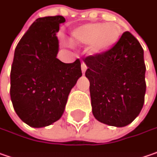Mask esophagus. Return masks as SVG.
<instances>
[{"mask_svg": "<svg viewBox=\"0 0 157 157\" xmlns=\"http://www.w3.org/2000/svg\"><path fill=\"white\" fill-rule=\"evenodd\" d=\"M81 67H82V74L84 75V74H85L86 69H87V66H86V64L84 63V62H82Z\"/></svg>", "mask_w": 157, "mask_h": 157, "instance_id": "obj_1", "label": "esophagus"}]
</instances>
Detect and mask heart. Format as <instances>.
I'll return each instance as SVG.
<instances>
[{
    "instance_id": "b5f03b06",
    "label": "heart",
    "mask_w": 157,
    "mask_h": 157,
    "mask_svg": "<svg viewBox=\"0 0 157 157\" xmlns=\"http://www.w3.org/2000/svg\"><path fill=\"white\" fill-rule=\"evenodd\" d=\"M121 30L118 24L91 23L75 28L71 32V41L75 44H90V52L99 54L118 43Z\"/></svg>"
}]
</instances>
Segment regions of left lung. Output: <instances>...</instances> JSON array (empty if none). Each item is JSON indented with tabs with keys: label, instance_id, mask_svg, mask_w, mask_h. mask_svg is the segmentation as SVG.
Returning a JSON list of instances; mask_svg holds the SVG:
<instances>
[{
	"label": "left lung",
	"instance_id": "8db88e82",
	"mask_svg": "<svg viewBox=\"0 0 157 157\" xmlns=\"http://www.w3.org/2000/svg\"><path fill=\"white\" fill-rule=\"evenodd\" d=\"M83 61L94 117L117 127L132 123L143 107L146 93V66L137 38L125 31L111 49Z\"/></svg>",
	"mask_w": 157,
	"mask_h": 157
}]
</instances>
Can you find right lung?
I'll list each match as a JSON object with an SVG mask.
<instances>
[{
	"label": "right lung",
	"mask_w": 157,
	"mask_h": 157,
	"mask_svg": "<svg viewBox=\"0 0 157 157\" xmlns=\"http://www.w3.org/2000/svg\"><path fill=\"white\" fill-rule=\"evenodd\" d=\"M62 16L38 18L18 42L10 72V98L18 117L32 127L60 119L72 88L82 76L81 61L56 58Z\"/></svg>",
	"instance_id": "add662e5"
}]
</instances>
